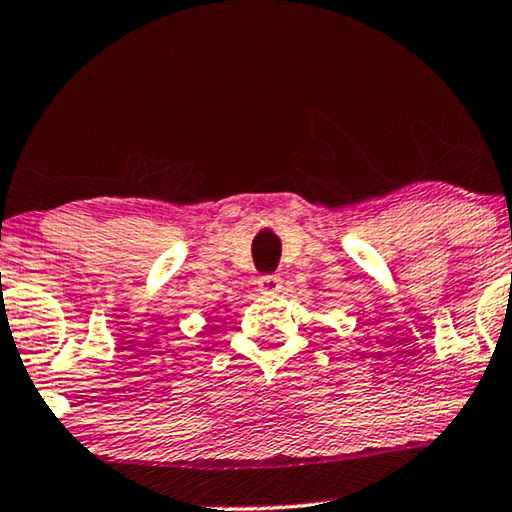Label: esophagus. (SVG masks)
<instances>
[{
  "mask_svg": "<svg viewBox=\"0 0 512 512\" xmlns=\"http://www.w3.org/2000/svg\"><path fill=\"white\" fill-rule=\"evenodd\" d=\"M279 289H282V277L265 275V277L258 279V293H261V296L272 298V296H277Z\"/></svg>",
  "mask_w": 512,
  "mask_h": 512,
  "instance_id": "esophagus-1",
  "label": "esophagus"
}]
</instances>
